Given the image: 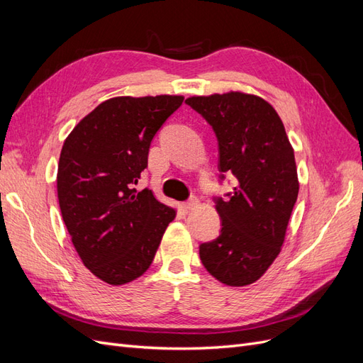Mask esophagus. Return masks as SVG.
<instances>
[{
  "instance_id": "34e87169",
  "label": "esophagus",
  "mask_w": 363,
  "mask_h": 363,
  "mask_svg": "<svg viewBox=\"0 0 363 363\" xmlns=\"http://www.w3.org/2000/svg\"><path fill=\"white\" fill-rule=\"evenodd\" d=\"M196 204H199V199H196V196H192V199L183 203V208H186V211H191V208H194Z\"/></svg>"
}]
</instances>
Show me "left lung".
Here are the masks:
<instances>
[{
	"label": "left lung",
	"mask_w": 363,
	"mask_h": 363,
	"mask_svg": "<svg viewBox=\"0 0 363 363\" xmlns=\"http://www.w3.org/2000/svg\"><path fill=\"white\" fill-rule=\"evenodd\" d=\"M212 127L219 182L233 175V192L215 196L221 232L200 245V259L228 286L259 280L276 260L298 196L294 150L274 107L242 92L184 101Z\"/></svg>",
	"instance_id": "obj_1"
}]
</instances>
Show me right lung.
Returning <instances> with one entry per match:
<instances>
[{
  "label": "right lung",
  "mask_w": 363,
  "mask_h": 363,
  "mask_svg": "<svg viewBox=\"0 0 363 363\" xmlns=\"http://www.w3.org/2000/svg\"><path fill=\"white\" fill-rule=\"evenodd\" d=\"M183 100L112 98L65 140L57 169L60 212L84 267L108 284L140 277L175 218L174 208L135 184L148 167L151 140Z\"/></svg>",
  "instance_id": "right-lung-1"
}]
</instances>
